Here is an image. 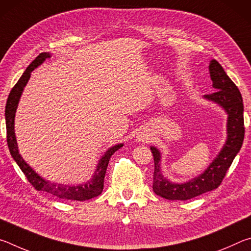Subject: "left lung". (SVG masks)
I'll return each mask as SVG.
<instances>
[{
	"mask_svg": "<svg viewBox=\"0 0 251 251\" xmlns=\"http://www.w3.org/2000/svg\"><path fill=\"white\" fill-rule=\"evenodd\" d=\"M209 73L215 92L203 95V99L220 106L227 117V139L222 151L215 157L205 172L186 182H173L161 174V155L157 147L151 146L154 156V181L152 190L156 195L169 201H187L203 193L210 192L222 184L232 160L239 152L244 142V104L243 97L235 83L229 78L223 66L211 59Z\"/></svg>",
	"mask_w": 251,
	"mask_h": 251,
	"instance_id": "8db88e82",
	"label": "left lung"
}]
</instances>
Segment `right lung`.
I'll list each match as a JSON object with an SVG mask.
<instances>
[{"mask_svg":"<svg viewBox=\"0 0 251 251\" xmlns=\"http://www.w3.org/2000/svg\"><path fill=\"white\" fill-rule=\"evenodd\" d=\"M50 57V53H41L34 61L28 65V67L21 76L19 82L15 84V86L12 88V91L8 95V99L5 106V122H6V138H7V145L8 150L13 159L19 165L21 171L24 173L26 176L27 180L31 182L32 186L36 190H42V192H46L54 195L61 199H67V201H87V199L94 198L101 194L104 188V177L106 174V169H107L109 159L112 155L116 151L120 150L124 144H117V145L108 148L105 151V154L100 157L97 164L96 169L90 180L82 182L79 185H64V184H56V182H52L50 180L44 179L43 177L40 176L34 169L29 166V165L23 159L21 156L19 148H18V142H16L15 131H14V120H15V113L18 109V105L22 95L24 87L26 86L29 77H31L32 71H34L36 67H39L41 64H43L45 59Z\"/></svg>","mask_w":251,"mask_h":251,"instance_id":"right-lung-1","label":"right lung"}]
</instances>
